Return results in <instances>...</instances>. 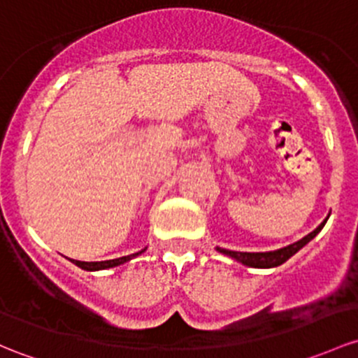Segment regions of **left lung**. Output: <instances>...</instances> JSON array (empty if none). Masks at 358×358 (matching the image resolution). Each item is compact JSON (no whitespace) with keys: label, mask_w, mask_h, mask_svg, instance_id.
Wrapping results in <instances>:
<instances>
[{"label":"left lung","mask_w":358,"mask_h":358,"mask_svg":"<svg viewBox=\"0 0 358 358\" xmlns=\"http://www.w3.org/2000/svg\"><path fill=\"white\" fill-rule=\"evenodd\" d=\"M328 217H326V220L322 221V223L319 224V227L315 228L314 231H310L308 235L303 236L302 240H299V242H295V243H289V245L283 247V248H278V250H271V252H236V250H228V248H221V247H216V250L220 252V254L228 255V257L235 259L236 262H242L243 266H248V268H257V269L278 268V266H281L283 262H287L288 259L292 257V255H295L296 252L300 250V248L306 247L307 243L310 242V240L314 238V236L317 235V233L321 231L322 228H324Z\"/></svg>","instance_id":"left-lung-1"}]
</instances>
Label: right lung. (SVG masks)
Instances as JSON below:
<instances>
[{
  "instance_id": "1",
  "label": "right lung",
  "mask_w": 358,
  "mask_h": 358,
  "mask_svg": "<svg viewBox=\"0 0 358 358\" xmlns=\"http://www.w3.org/2000/svg\"><path fill=\"white\" fill-rule=\"evenodd\" d=\"M148 248V247H145ZM145 248H142L141 252H137V254H130V255H123V257H118V259H110V261H101V262H84V261H75V259H70L71 262H73L75 266H78L80 269L84 271H101V269H110V268H116V266L120 264H125V262H129L130 259L137 257V255H141L142 252H145Z\"/></svg>"
}]
</instances>
